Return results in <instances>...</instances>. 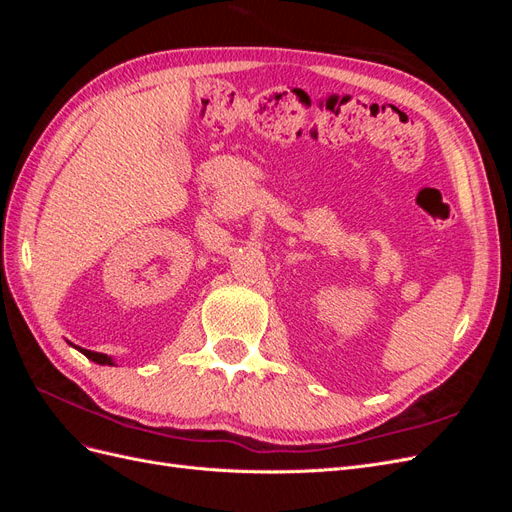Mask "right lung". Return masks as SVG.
Masks as SVG:
<instances>
[{
    "instance_id": "1",
    "label": "right lung",
    "mask_w": 512,
    "mask_h": 512,
    "mask_svg": "<svg viewBox=\"0 0 512 512\" xmlns=\"http://www.w3.org/2000/svg\"><path fill=\"white\" fill-rule=\"evenodd\" d=\"M85 356H87V359H91V361H96V363H100V365H111L113 361L111 359H108V356L106 354H100V352H91V350H85V348H79Z\"/></svg>"
}]
</instances>
